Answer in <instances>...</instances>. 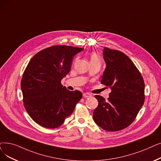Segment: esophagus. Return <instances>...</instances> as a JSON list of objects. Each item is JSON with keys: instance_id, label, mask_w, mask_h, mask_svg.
I'll use <instances>...</instances> for the list:
<instances>
[{"instance_id": "obj_1", "label": "esophagus", "mask_w": 161, "mask_h": 161, "mask_svg": "<svg viewBox=\"0 0 161 161\" xmlns=\"http://www.w3.org/2000/svg\"><path fill=\"white\" fill-rule=\"evenodd\" d=\"M83 97H90L91 96H92V95H91L89 93H83Z\"/></svg>"}]
</instances>
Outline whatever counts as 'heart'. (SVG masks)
Here are the masks:
<instances>
[{
	"label": "heart",
	"mask_w": 161,
	"mask_h": 161,
	"mask_svg": "<svg viewBox=\"0 0 161 161\" xmlns=\"http://www.w3.org/2000/svg\"><path fill=\"white\" fill-rule=\"evenodd\" d=\"M90 61L91 62H101V58L99 56V54H97V53H92L90 55Z\"/></svg>",
	"instance_id": "1"
}]
</instances>
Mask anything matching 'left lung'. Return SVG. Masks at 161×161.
<instances>
[{"instance_id":"1","label":"left lung","mask_w":161,"mask_h":161,"mask_svg":"<svg viewBox=\"0 0 161 161\" xmlns=\"http://www.w3.org/2000/svg\"><path fill=\"white\" fill-rule=\"evenodd\" d=\"M107 64L101 83L111 89L107 100L95 95L99 104L93 111L95 122L103 130H123L134 121L145 101V83L139 69L121 51L104 48Z\"/></svg>"}]
</instances>
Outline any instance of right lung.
Wrapping results in <instances>:
<instances>
[{
  "instance_id": "add662e5",
  "label": "right lung",
  "mask_w": 161,
  "mask_h": 161,
  "mask_svg": "<svg viewBox=\"0 0 161 161\" xmlns=\"http://www.w3.org/2000/svg\"><path fill=\"white\" fill-rule=\"evenodd\" d=\"M83 48L55 45L37 53L25 68L21 81L24 107L34 122L47 128L61 125L82 98L68 90L62 79L70 70L74 56Z\"/></svg>"
}]
</instances>
